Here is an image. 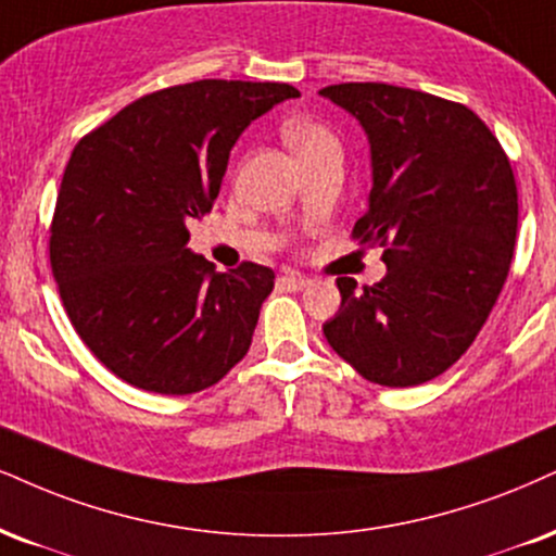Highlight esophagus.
<instances>
[{
  "label": "esophagus",
  "mask_w": 556,
  "mask_h": 556,
  "mask_svg": "<svg viewBox=\"0 0 556 556\" xmlns=\"http://www.w3.org/2000/svg\"><path fill=\"white\" fill-rule=\"evenodd\" d=\"M309 283L312 280L306 278L304 273H286V276H280V286L289 291H301V289H306Z\"/></svg>",
  "instance_id": "esophagus-1"
}]
</instances>
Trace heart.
I'll return each mask as SVG.
<instances>
[{"label": "heart", "instance_id": "1", "mask_svg": "<svg viewBox=\"0 0 556 556\" xmlns=\"http://www.w3.org/2000/svg\"><path fill=\"white\" fill-rule=\"evenodd\" d=\"M283 139L299 156V162L317 160L321 154H340V141L330 126L321 121L296 118L286 123Z\"/></svg>", "mask_w": 556, "mask_h": 556}]
</instances>
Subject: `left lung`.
<instances>
[{
  "mask_svg": "<svg viewBox=\"0 0 556 556\" xmlns=\"http://www.w3.org/2000/svg\"><path fill=\"white\" fill-rule=\"evenodd\" d=\"M319 94L368 136L374 185L353 237L381 244L387 263L374 286L338 278L340 309L321 330L363 379L417 387L467 353L503 291L518 229L516 177L467 105L381 81Z\"/></svg>",
  "mask_w": 556,
  "mask_h": 556,
  "instance_id": "obj_1",
  "label": "left lung"
}]
</instances>
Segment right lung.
<instances>
[{"label":"right lung","mask_w":556,"mask_h":556,"mask_svg":"<svg viewBox=\"0 0 556 556\" xmlns=\"http://www.w3.org/2000/svg\"><path fill=\"white\" fill-rule=\"evenodd\" d=\"M299 89L201 79L147 94L74 147L51 224V267L81 342L154 394H193L250 351L276 273H216L188 250L229 152L252 121Z\"/></svg>","instance_id":"obj_1"}]
</instances>
